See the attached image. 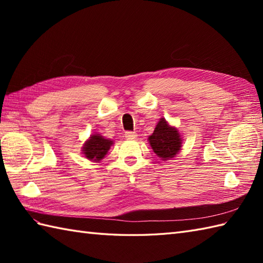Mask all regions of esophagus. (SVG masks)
I'll use <instances>...</instances> for the list:
<instances>
[{"instance_id":"1","label":"esophagus","mask_w":263,"mask_h":263,"mask_svg":"<svg viewBox=\"0 0 263 263\" xmlns=\"http://www.w3.org/2000/svg\"><path fill=\"white\" fill-rule=\"evenodd\" d=\"M138 136L136 132H132V131H127L125 132V138L128 139V140H133V139H136Z\"/></svg>"}]
</instances>
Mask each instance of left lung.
I'll use <instances>...</instances> for the list:
<instances>
[{
	"mask_svg": "<svg viewBox=\"0 0 263 263\" xmlns=\"http://www.w3.org/2000/svg\"><path fill=\"white\" fill-rule=\"evenodd\" d=\"M148 141L154 153L163 160L175 157L182 148V138L176 127L171 126L165 119H160Z\"/></svg>",
	"mask_w": 263,
	"mask_h": 263,
	"instance_id": "1",
	"label": "left lung"
}]
</instances>
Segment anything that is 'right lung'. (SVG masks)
<instances>
[{"label": "right lung", "instance_id": "1", "mask_svg": "<svg viewBox=\"0 0 263 263\" xmlns=\"http://www.w3.org/2000/svg\"><path fill=\"white\" fill-rule=\"evenodd\" d=\"M111 144H113V141L109 140V139H105L100 135L95 133V135H91L90 138L83 143L82 153L89 160L98 163L108 153Z\"/></svg>", "mask_w": 263, "mask_h": 263}]
</instances>
